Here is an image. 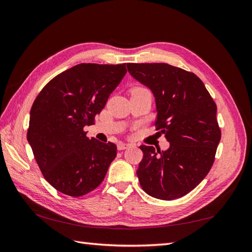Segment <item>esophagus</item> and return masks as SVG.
Here are the masks:
<instances>
[{"mask_svg":"<svg viewBox=\"0 0 252 252\" xmlns=\"http://www.w3.org/2000/svg\"><path fill=\"white\" fill-rule=\"evenodd\" d=\"M118 151H125V149H126V148H129L131 145L130 144H126V143H119L118 144Z\"/></svg>","mask_w":252,"mask_h":252,"instance_id":"esophagus-1","label":"esophagus"}]
</instances>
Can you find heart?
Listing matches in <instances>:
<instances>
[{
  "mask_svg": "<svg viewBox=\"0 0 252 252\" xmlns=\"http://www.w3.org/2000/svg\"><path fill=\"white\" fill-rule=\"evenodd\" d=\"M134 91H147V90H145V89H142V88H137V89H135Z\"/></svg>",
  "mask_w": 252,
  "mask_h": 252,
  "instance_id": "heart-1",
  "label": "heart"
}]
</instances>
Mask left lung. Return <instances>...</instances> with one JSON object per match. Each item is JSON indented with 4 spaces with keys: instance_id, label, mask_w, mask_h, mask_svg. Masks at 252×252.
Segmentation results:
<instances>
[{
    "instance_id": "obj_1",
    "label": "left lung",
    "mask_w": 252,
    "mask_h": 252,
    "mask_svg": "<svg viewBox=\"0 0 252 252\" xmlns=\"http://www.w3.org/2000/svg\"><path fill=\"white\" fill-rule=\"evenodd\" d=\"M131 76L152 91L157 126L167 151L142 145L136 171L144 191L162 200L189 194L210 171L221 130L217 105L195 73L164 63H126Z\"/></svg>"
}]
</instances>
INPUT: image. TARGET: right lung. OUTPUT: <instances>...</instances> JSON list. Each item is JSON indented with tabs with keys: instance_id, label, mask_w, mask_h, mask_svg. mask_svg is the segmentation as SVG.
Masks as SVG:
<instances>
[{
	"instance_id": "right-lung-1",
	"label": "right lung",
	"mask_w": 252,
	"mask_h": 252,
	"mask_svg": "<svg viewBox=\"0 0 252 252\" xmlns=\"http://www.w3.org/2000/svg\"><path fill=\"white\" fill-rule=\"evenodd\" d=\"M126 73V63H79L58 74L36 96L27 140L44 179L63 194L80 197L103 182L117 156L114 143L87 137Z\"/></svg>"
}]
</instances>
